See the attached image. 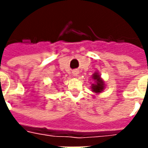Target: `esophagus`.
Returning <instances> with one entry per match:
<instances>
[{
  "mask_svg": "<svg viewBox=\"0 0 148 148\" xmlns=\"http://www.w3.org/2000/svg\"><path fill=\"white\" fill-rule=\"evenodd\" d=\"M72 73H73V76H74V77H77V76H78V71H74Z\"/></svg>",
  "mask_w": 148,
  "mask_h": 148,
  "instance_id": "1",
  "label": "esophagus"
}]
</instances>
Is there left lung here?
<instances>
[{
	"instance_id": "8db88e82",
	"label": "left lung",
	"mask_w": 148,
	"mask_h": 148,
	"mask_svg": "<svg viewBox=\"0 0 148 148\" xmlns=\"http://www.w3.org/2000/svg\"><path fill=\"white\" fill-rule=\"evenodd\" d=\"M91 77H92V79L94 81V83L91 84V90L95 93H96V94L101 93L105 90V82L102 80V78L99 76V73L97 72V71L95 72Z\"/></svg>"
}]
</instances>
